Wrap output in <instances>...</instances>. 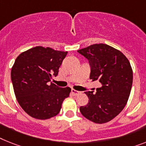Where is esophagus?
<instances>
[{"mask_svg":"<svg viewBox=\"0 0 146 146\" xmlns=\"http://www.w3.org/2000/svg\"><path fill=\"white\" fill-rule=\"evenodd\" d=\"M72 95H74V96H78V95H80V92H79V91H77V90H73V89H72Z\"/></svg>","mask_w":146,"mask_h":146,"instance_id":"obj_1","label":"esophagus"}]
</instances>
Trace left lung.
<instances>
[{
	"instance_id": "8db88e82",
	"label": "left lung",
	"mask_w": 146,
	"mask_h": 146,
	"mask_svg": "<svg viewBox=\"0 0 146 146\" xmlns=\"http://www.w3.org/2000/svg\"><path fill=\"white\" fill-rule=\"evenodd\" d=\"M90 63V78L98 80L102 86L97 92H85L89 98L80 111L95 123L108 122L124 109L131 93L133 71L129 60L120 50L106 44H94L78 50Z\"/></svg>"
}]
</instances>
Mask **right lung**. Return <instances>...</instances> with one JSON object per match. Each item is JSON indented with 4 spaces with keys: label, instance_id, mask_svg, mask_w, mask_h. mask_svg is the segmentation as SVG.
I'll return each instance as SVG.
<instances>
[{
    "label": "right lung",
    "instance_id": "add662e5",
    "mask_svg": "<svg viewBox=\"0 0 146 146\" xmlns=\"http://www.w3.org/2000/svg\"><path fill=\"white\" fill-rule=\"evenodd\" d=\"M67 51L36 46L19 54L11 70V80L17 101L31 117L48 119L60 113L69 87L51 83Z\"/></svg>",
    "mask_w": 146,
    "mask_h": 146
}]
</instances>
